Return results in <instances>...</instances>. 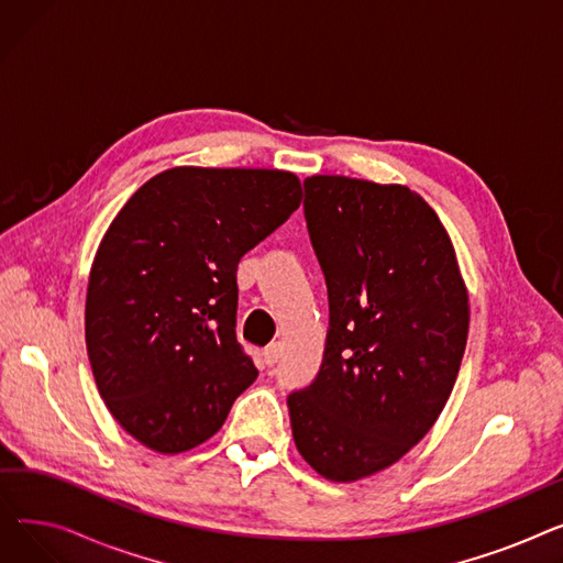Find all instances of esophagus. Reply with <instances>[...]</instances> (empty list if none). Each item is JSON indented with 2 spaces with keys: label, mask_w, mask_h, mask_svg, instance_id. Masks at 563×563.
I'll return each mask as SVG.
<instances>
[{
  "label": "esophagus",
  "mask_w": 563,
  "mask_h": 563,
  "mask_svg": "<svg viewBox=\"0 0 563 563\" xmlns=\"http://www.w3.org/2000/svg\"><path fill=\"white\" fill-rule=\"evenodd\" d=\"M278 358H280V344H278V342H276V344H269V346H266V349L262 351V361H264L266 367L276 365Z\"/></svg>",
  "instance_id": "esophagus-1"
}]
</instances>
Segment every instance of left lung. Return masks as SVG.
Listing matches in <instances>:
<instances>
[{
  "label": "left lung",
  "mask_w": 563,
  "mask_h": 563,
  "mask_svg": "<svg viewBox=\"0 0 563 563\" xmlns=\"http://www.w3.org/2000/svg\"><path fill=\"white\" fill-rule=\"evenodd\" d=\"M327 278L329 331L310 386L287 395L294 442L331 482L399 461L445 408L467 340V291L450 236L406 187L342 175L303 183Z\"/></svg>",
  "instance_id": "1"
}]
</instances>
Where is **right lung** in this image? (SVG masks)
<instances>
[{
    "instance_id": "add662e5",
    "label": "right lung",
    "mask_w": 563,
    "mask_h": 563,
    "mask_svg": "<svg viewBox=\"0 0 563 563\" xmlns=\"http://www.w3.org/2000/svg\"><path fill=\"white\" fill-rule=\"evenodd\" d=\"M301 205L299 177L170 168L111 221L86 294V349L115 422L145 448L212 438L257 378L236 342V264Z\"/></svg>"
}]
</instances>
